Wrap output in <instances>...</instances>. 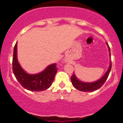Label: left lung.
Segmentation results:
<instances>
[{
    "mask_svg": "<svg viewBox=\"0 0 123 123\" xmlns=\"http://www.w3.org/2000/svg\"><path fill=\"white\" fill-rule=\"evenodd\" d=\"M108 46L109 51H110V55L111 56L110 48L109 47L108 45ZM111 67H112V64H111H111H110V67H109V68L108 69L107 71H106V73L105 74V75L101 79H99V80L93 83H86L80 81L75 77V75L74 73L72 75V76L71 77V83L73 84V86L74 87L76 88L77 90L82 92H93L98 90V89L101 87L102 86V85L106 81V79H108V77L109 74H110Z\"/></svg>",
    "mask_w": 123,
    "mask_h": 123,
    "instance_id": "1",
    "label": "left lung"
}]
</instances>
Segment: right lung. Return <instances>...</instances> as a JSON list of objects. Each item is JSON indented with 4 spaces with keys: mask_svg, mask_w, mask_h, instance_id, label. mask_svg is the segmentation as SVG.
Segmentation results:
<instances>
[{
    "mask_svg": "<svg viewBox=\"0 0 123 123\" xmlns=\"http://www.w3.org/2000/svg\"><path fill=\"white\" fill-rule=\"evenodd\" d=\"M17 52V42L13 48L12 71L20 85L24 88L30 91H43L50 87L58 69L56 64L49 65L43 71L38 74H27L18 63Z\"/></svg>",
    "mask_w": 123,
    "mask_h": 123,
    "instance_id": "obj_1",
    "label": "right lung"
}]
</instances>
